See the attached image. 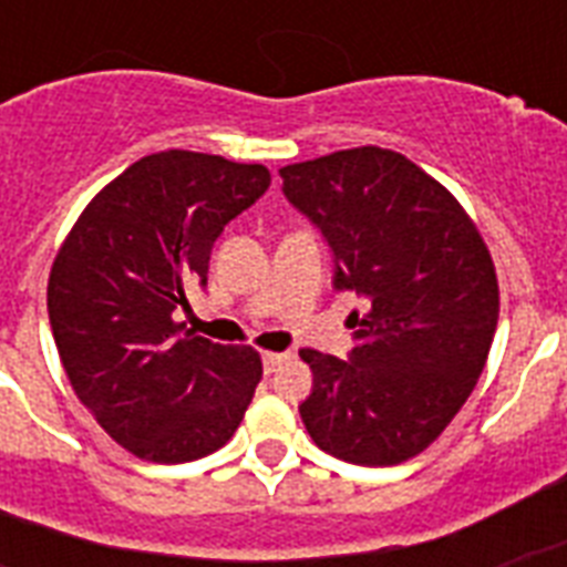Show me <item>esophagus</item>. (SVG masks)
<instances>
[{"instance_id":"obj_1","label":"esophagus","mask_w":567,"mask_h":567,"mask_svg":"<svg viewBox=\"0 0 567 567\" xmlns=\"http://www.w3.org/2000/svg\"><path fill=\"white\" fill-rule=\"evenodd\" d=\"M285 359H288V355H285V353H265V355H261V364H265V373H274L276 368H279V364L285 362Z\"/></svg>"}]
</instances>
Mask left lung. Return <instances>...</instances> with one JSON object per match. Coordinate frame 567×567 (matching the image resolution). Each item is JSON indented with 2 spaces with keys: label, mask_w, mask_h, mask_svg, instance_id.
I'll use <instances>...</instances> for the list:
<instances>
[{
  "label": "left lung",
  "mask_w": 567,
  "mask_h": 567,
  "mask_svg": "<svg viewBox=\"0 0 567 567\" xmlns=\"http://www.w3.org/2000/svg\"><path fill=\"white\" fill-rule=\"evenodd\" d=\"M279 176L332 249L336 291L364 300L347 359L300 350L315 373L302 423L344 462L400 465L439 439L483 373L501 311L488 247L456 196L391 150H341Z\"/></svg>",
  "instance_id": "8db88e82"
}]
</instances>
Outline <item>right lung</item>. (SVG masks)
I'll return each mask as SVG.
<instances>
[{
    "mask_svg": "<svg viewBox=\"0 0 567 567\" xmlns=\"http://www.w3.org/2000/svg\"><path fill=\"white\" fill-rule=\"evenodd\" d=\"M270 188L261 164L167 150L105 185L49 274L47 309L75 396L128 453L179 465L235 435L261 379L252 347L173 320L208 282L223 226Z\"/></svg>",
    "mask_w": 567,
    "mask_h": 567,
    "instance_id": "right-lung-1",
    "label": "right lung"
}]
</instances>
